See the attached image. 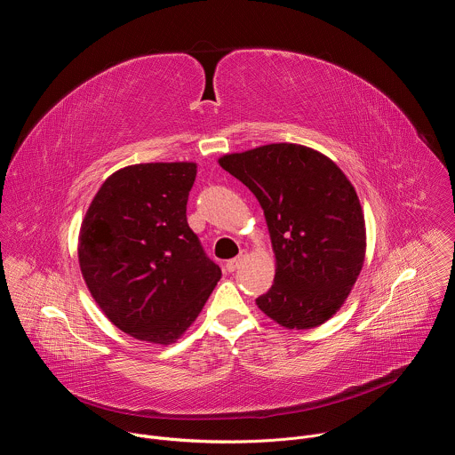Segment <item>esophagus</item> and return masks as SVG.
I'll return each instance as SVG.
<instances>
[{"mask_svg": "<svg viewBox=\"0 0 455 455\" xmlns=\"http://www.w3.org/2000/svg\"><path fill=\"white\" fill-rule=\"evenodd\" d=\"M246 255H248V251H246V250H241L237 257L230 259V261L227 263V267H225V268H227V272H235V270L243 265V261L246 259Z\"/></svg>", "mask_w": 455, "mask_h": 455, "instance_id": "1", "label": "esophagus"}]
</instances>
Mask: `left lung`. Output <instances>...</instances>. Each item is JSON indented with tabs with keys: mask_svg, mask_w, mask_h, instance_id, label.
<instances>
[{
	"mask_svg": "<svg viewBox=\"0 0 455 455\" xmlns=\"http://www.w3.org/2000/svg\"><path fill=\"white\" fill-rule=\"evenodd\" d=\"M218 162L265 211L275 277L257 307L286 330L330 320L365 259V220L353 183L331 158L300 144H268Z\"/></svg>",
	"mask_w": 455,
	"mask_h": 455,
	"instance_id": "obj_1",
	"label": "left lung"
}]
</instances>
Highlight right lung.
<instances>
[{"mask_svg": "<svg viewBox=\"0 0 455 455\" xmlns=\"http://www.w3.org/2000/svg\"><path fill=\"white\" fill-rule=\"evenodd\" d=\"M194 162L127 165L95 194L79 232V267L97 306L142 342L169 346L221 279L187 223Z\"/></svg>", "mask_w": 455, "mask_h": 455, "instance_id": "obj_1", "label": "right lung"}]
</instances>
